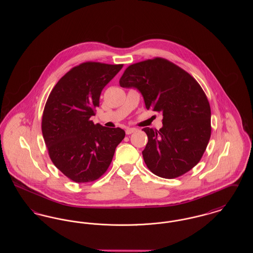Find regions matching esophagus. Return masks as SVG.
<instances>
[{
    "mask_svg": "<svg viewBox=\"0 0 253 253\" xmlns=\"http://www.w3.org/2000/svg\"><path fill=\"white\" fill-rule=\"evenodd\" d=\"M137 129L136 128H127L126 130H125V132H126V134H131L132 132H135Z\"/></svg>",
    "mask_w": 253,
    "mask_h": 253,
    "instance_id": "esophagus-1",
    "label": "esophagus"
}]
</instances>
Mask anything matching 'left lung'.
<instances>
[{"mask_svg":"<svg viewBox=\"0 0 253 253\" xmlns=\"http://www.w3.org/2000/svg\"><path fill=\"white\" fill-rule=\"evenodd\" d=\"M120 84L137 89L146 108L163 115L158 131L142 130L148 136L142 156L149 169L167 179L192 169L203 156L211 132L210 103L199 84L174 63L155 58L128 66Z\"/></svg>","mask_w":253,"mask_h":253,"instance_id":"left-lung-1","label":"left lung"}]
</instances>
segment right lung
Segmentation results:
<instances>
[{
	"instance_id": "obj_1",
	"label": "right lung",
	"mask_w": 253,
	"mask_h": 253,
	"mask_svg": "<svg viewBox=\"0 0 253 253\" xmlns=\"http://www.w3.org/2000/svg\"><path fill=\"white\" fill-rule=\"evenodd\" d=\"M123 64L87 61L73 67L55 85L45 103L42 131L52 162L77 183L98 179L109 168L121 128L94 124L102 89Z\"/></svg>"
}]
</instances>
